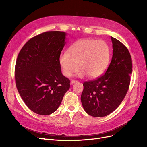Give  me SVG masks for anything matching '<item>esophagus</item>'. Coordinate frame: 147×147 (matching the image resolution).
<instances>
[{"label":"esophagus","instance_id":"obj_1","mask_svg":"<svg viewBox=\"0 0 147 147\" xmlns=\"http://www.w3.org/2000/svg\"><path fill=\"white\" fill-rule=\"evenodd\" d=\"M77 82H78V80H71V84H74V83H77Z\"/></svg>","mask_w":147,"mask_h":147}]
</instances>
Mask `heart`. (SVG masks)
<instances>
[{
    "label": "heart",
    "mask_w": 147,
    "mask_h": 147,
    "mask_svg": "<svg viewBox=\"0 0 147 147\" xmlns=\"http://www.w3.org/2000/svg\"><path fill=\"white\" fill-rule=\"evenodd\" d=\"M110 55L109 46L104 40L83 38L72 44L67 53L62 54L59 63L66 77L78 71L79 65L80 77L86 74L90 78H96L105 71Z\"/></svg>",
    "instance_id": "obj_1"
}]
</instances>
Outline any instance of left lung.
<instances>
[{
  "label": "left lung",
  "mask_w": 147,
  "mask_h": 147,
  "mask_svg": "<svg viewBox=\"0 0 147 147\" xmlns=\"http://www.w3.org/2000/svg\"><path fill=\"white\" fill-rule=\"evenodd\" d=\"M111 38L113 57L105 73L83 83L82 104L84 111L93 117H104L113 112L121 103L129 88L132 58L124 45L113 37Z\"/></svg>",
  "instance_id": "left-lung-1"
}]
</instances>
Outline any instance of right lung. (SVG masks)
Here are the masks:
<instances>
[{
	"instance_id": "add662e5",
	"label": "right lung",
	"mask_w": 147,
	"mask_h": 147,
	"mask_svg": "<svg viewBox=\"0 0 147 147\" xmlns=\"http://www.w3.org/2000/svg\"><path fill=\"white\" fill-rule=\"evenodd\" d=\"M66 33L54 31L32 37L24 45L15 68L16 86L23 101L36 114L55 112L69 89L59 63Z\"/></svg>"
}]
</instances>
